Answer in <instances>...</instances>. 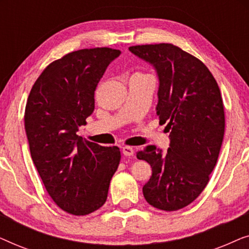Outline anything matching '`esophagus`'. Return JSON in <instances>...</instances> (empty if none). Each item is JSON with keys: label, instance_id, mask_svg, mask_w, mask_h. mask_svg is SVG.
<instances>
[{"label": "esophagus", "instance_id": "1", "mask_svg": "<svg viewBox=\"0 0 249 249\" xmlns=\"http://www.w3.org/2000/svg\"><path fill=\"white\" fill-rule=\"evenodd\" d=\"M122 153H124V155L125 156H132L134 155V148L130 147V146H124V147H122Z\"/></svg>", "mask_w": 249, "mask_h": 249}]
</instances>
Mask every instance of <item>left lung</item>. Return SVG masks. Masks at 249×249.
<instances>
[{"mask_svg":"<svg viewBox=\"0 0 249 249\" xmlns=\"http://www.w3.org/2000/svg\"><path fill=\"white\" fill-rule=\"evenodd\" d=\"M158 71L156 115L170 131L166 153L147 146L137 159L152 166L145 199L171 212L193 203L210 181L223 142L226 117L220 88L199 59L168 43L130 46Z\"/></svg>","mask_w":249,"mask_h":249,"instance_id":"8db88e82","label":"left lung"}]
</instances>
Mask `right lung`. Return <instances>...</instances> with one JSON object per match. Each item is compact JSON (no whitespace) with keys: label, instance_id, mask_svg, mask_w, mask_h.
Instances as JSON below:
<instances>
[{"label":"right lung","instance_id":"right-lung-1","mask_svg":"<svg viewBox=\"0 0 249 249\" xmlns=\"http://www.w3.org/2000/svg\"><path fill=\"white\" fill-rule=\"evenodd\" d=\"M120 54L110 47L68 53L43 70L27 100L25 130L34 164L53 202L73 215L103 206L120 163L117 146L77 135L93 113L98 81Z\"/></svg>","mask_w":249,"mask_h":249}]
</instances>
